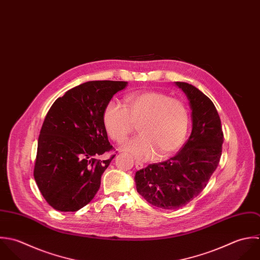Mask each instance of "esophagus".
Wrapping results in <instances>:
<instances>
[{
	"instance_id": "obj_1",
	"label": "esophagus",
	"mask_w": 260,
	"mask_h": 260,
	"mask_svg": "<svg viewBox=\"0 0 260 260\" xmlns=\"http://www.w3.org/2000/svg\"><path fill=\"white\" fill-rule=\"evenodd\" d=\"M143 167H144V165L142 162H140V161H136L135 162V168L137 170H141V169H143Z\"/></svg>"
}]
</instances>
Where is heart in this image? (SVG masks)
<instances>
[{"mask_svg": "<svg viewBox=\"0 0 260 260\" xmlns=\"http://www.w3.org/2000/svg\"><path fill=\"white\" fill-rule=\"evenodd\" d=\"M124 106L111 101L103 112V125L109 137L122 143L135 125L139 135L122 145L138 159L147 160L171 155L184 142L190 123L186 104L169 94L142 91L127 95Z\"/></svg>", "mask_w": 260, "mask_h": 260, "instance_id": "b5f03b06", "label": "heart"}]
</instances>
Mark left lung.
Returning a JSON list of instances; mask_svg holds the SVG:
<instances>
[{
  "instance_id": "1",
  "label": "left lung",
  "mask_w": 260,
  "mask_h": 260,
  "mask_svg": "<svg viewBox=\"0 0 260 260\" xmlns=\"http://www.w3.org/2000/svg\"><path fill=\"white\" fill-rule=\"evenodd\" d=\"M175 85L189 101L190 136L173 157L149 165L135 174L139 194L165 210L185 206L206 187L219 165L224 141L221 120L213 102L189 84L176 82Z\"/></svg>"
}]
</instances>
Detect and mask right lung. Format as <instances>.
I'll use <instances>...</instances> for the list:
<instances>
[{
	"instance_id": "obj_1",
	"label": "right lung",
	"mask_w": 260,
	"mask_h": 260,
	"mask_svg": "<svg viewBox=\"0 0 260 260\" xmlns=\"http://www.w3.org/2000/svg\"><path fill=\"white\" fill-rule=\"evenodd\" d=\"M127 82L92 81L68 90L49 109L38 138L34 178L55 210L76 212L87 205L115 155L103 125V112Z\"/></svg>"
}]
</instances>
